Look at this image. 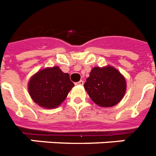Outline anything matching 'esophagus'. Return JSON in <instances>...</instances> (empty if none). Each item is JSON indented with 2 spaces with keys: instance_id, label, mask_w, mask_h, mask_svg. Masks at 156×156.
<instances>
[{
  "instance_id": "1",
  "label": "esophagus",
  "mask_w": 156,
  "mask_h": 156,
  "mask_svg": "<svg viewBox=\"0 0 156 156\" xmlns=\"http://www.w3.org/2000/svg\"><path fill=\"white\" fill-rule=\"evenodd\" d=\"M84 84V81L83 80H80L79 82L76 83V85H83Z\"/></svg>"
}]
</instances>
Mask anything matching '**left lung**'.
Instances as JSON below:
<instances>
[{"instance_id": "left-lung-1", "label": "left lung", "mask_w": 156, "mask_h": 156, "mask_svg": "<svg viewBox=\"0 0 156 156\" xmlns=\"http://www.w3.org/2000/svg\"><path fill=\"white\" fill-rule=\"evenodd\" d=\"M84 87L96 105L109 108L116 105L124 98L126 81L124 76L112 66L94 67Z\"/></svg>"}]
</instances>
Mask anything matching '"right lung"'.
<instances>
[{
  "instance_id": "right-lung-1",
  "label": "right lung",
  "mask_w": 156,
  "mask_h": 156,
  "mask_svg": "<svg viewBox=\"0 0 156 156\" xmlns=\"http://www.w3.org/2000/svg\"><path fill=\"white\" fill-rule=\"evenodd\" d=\"M74 87L68 73L58 66L37 72L28 82V92L34 101L44 109L59 106Z\"/></svg>"
}]
</instances>
